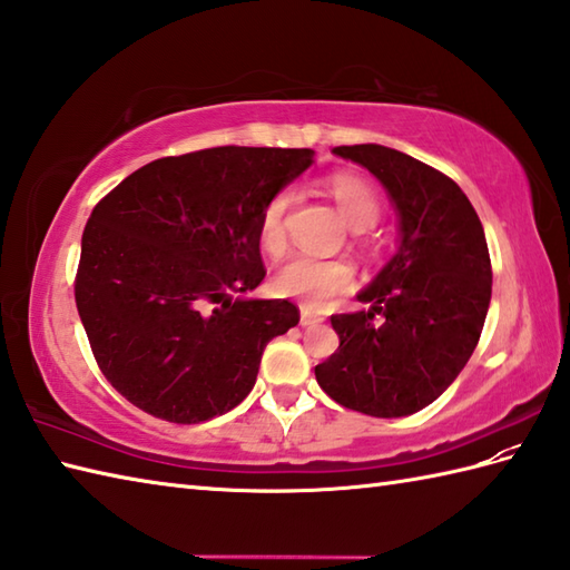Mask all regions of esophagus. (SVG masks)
Instances as JSON below:
<instances>
[{"instance_id": "34e87169", "label": "esophagus", "mask_w": 570, "mask_h": 570, "mask_svg": "<svg viewBox=\"0 0 570 570\" xmlns=\"http://www.w3.org/2000/svg\"><path fill=\"white\" fill-rule=\"evenodd\" d=\"M318 323H323L318 313H313L308 308H301V325H304V328H313V325H318Z\"/></svg>"}]
</instances>
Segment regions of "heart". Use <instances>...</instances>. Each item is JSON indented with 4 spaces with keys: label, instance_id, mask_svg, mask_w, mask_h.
I'll list each match as a JSON object with an SVG mask.
<instances>
[{
    "label": "heart",
    "instance_id": "heart-1",
    "mask_svg": "<svg viewBox=\"0 0 570 570\" xmlns=\"http://www.w3.org/2000/svg\"><path fill=\"white\" fill-rule=\"evenodd\" d=\"M337 210L350 227L367 229L380 217V198L365 178L353 174L333 176L325 184ZM292 193L278 190L264 205L259 217V245L266 254L278 257L286 249V210ZM355 282V269L345 259H321L311 254H296L274 276V288L282 296L298 298L306 308L318 311L337 294H345Z\"/></svg>",
    "mask_w": 570,
    "mask_h": 570
}]
</instances>
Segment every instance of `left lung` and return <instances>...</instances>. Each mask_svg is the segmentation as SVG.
<instances>
[{"instance_id":"1","label":"left lung","mask_w":570,"mask_h":570,"mask_svg":"<svg viewBox=\"0 0 570 570\" xmlns=\"http://www.w3.org/2000/svg\"><path fill=\"white\" fill-rule=\"evenodd\" d=\"M384 186L399 217V247L357 301L333 316L341 337L316 365L321 390L377 419L435 402L475 350L492 296L485 229L455 180L382 144L335 147Z\"/></svg>"}]
</instances>
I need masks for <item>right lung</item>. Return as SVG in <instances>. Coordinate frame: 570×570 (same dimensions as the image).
Segmentation results:
<instances>
[{
	"instance_id": "1",
	"label": "right lung",
	"mask_w": 570,
	"mask_h": 570,
	"mask_svg": "<svg viewBox=\"0 0 570 570\" xmlns=\"http://www.w3.org/2000/svg\"><path fill=\"white\" fill-rule=\"evenodd\" d=\"M311 164V149L166 156L95 205L76 304L95 360L127 402L200 423L252 392L266 343L301 318L286 298L242 296L266 274L259 217Z\"/></svg>"
}]
</instances>
